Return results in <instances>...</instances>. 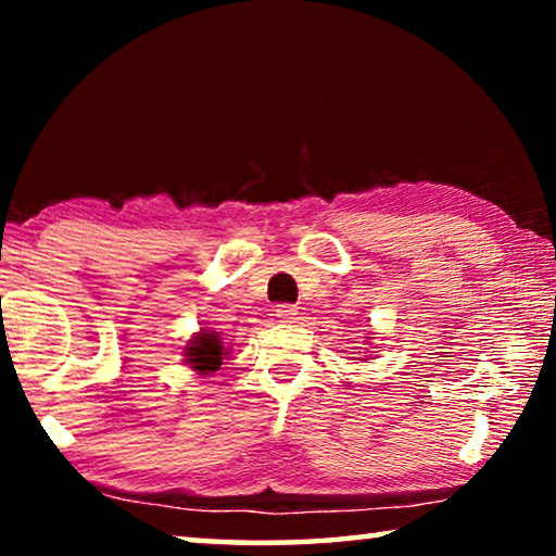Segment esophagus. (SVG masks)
<instances>
[{
  "label": "esophagus",
  "mask_w": 556,
  "mask_h": 556,
  "mask_svg": "<svg viewBox=\"0 0 556 556\" xmlns=\"http://www.w3.org/2000/svg\"><path fill=\"white\" fill-rule=\"evenodd\" d=\"M275 312L279 321H287V324H294L299 318V308L294 304H279Z\"/></svg>",
  "instance_id": "1"
}]
</instances>
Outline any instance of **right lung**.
<instances>
[{"label": "right lung", "mask_w": 556, "mask_h": 556, "mask_svg": "<svg viewBox=\"0 0 556 556\" xmlns=\"http://www.w3.org/2000/svg\"><path fill=\"white\" fill-rule=\"evenodd\" d=\"M228 353L230 351L223 345L218 331H208V328H201V333H195L184 351L188 368L201 375L218 370Z\"/></svg>", "instance_id": "obj_1"}]
</instances>
